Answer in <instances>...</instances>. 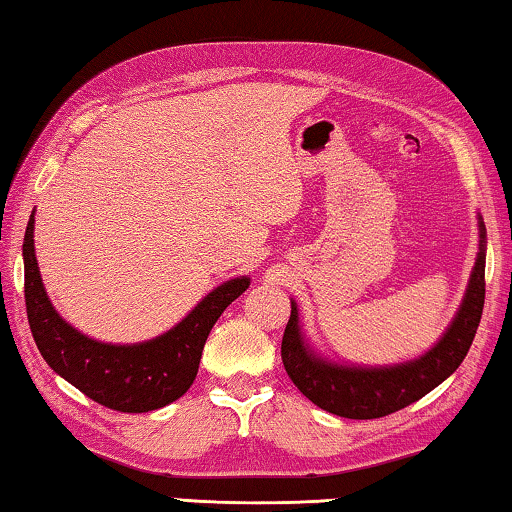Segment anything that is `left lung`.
<instances>
[{"mask_svg": "<svg viewBox=\"0 0 512 512\" xmlns=\"http://www.w3.org/2000/svg\"><path fill=\"white\" fill-rule=\"evenodd\" d=\"M485 225L478 214V253L467 291L456 316L433 348L415 360L360 367L339 364L316 353L298 321V307L291 300V316L282 337V362L289 378L314 405L346 419H378L419 401L435 389L465 360L481 323L485 300Z\"/></svg>", "mask_w": 512, "mask_h": 512, "instance_id": "1", "label": "left lung"}]
</instances>
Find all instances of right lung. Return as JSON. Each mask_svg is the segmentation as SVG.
<instances>
[{
	"mask_svg": "<svg viewBox=\"0 0 512 512\" xmlns=\"http://www.w3.org/2000/svg\"><path fill=\"white\" fill-rule=\"evenodd\" d=\"M22 257L29 328L43 360L88 399L120 412L157 410L186 394L218 316L250 285L248 275L227 280L164 335L139 344H109L72 328L54 310L38 269L34 214L24 232Z\"/></svg>",
	"mask_w": 512,
	"mask_h": 512,
	"instance_id": "right-lung-1",
	"label": "right lung"
}]
</instances>
